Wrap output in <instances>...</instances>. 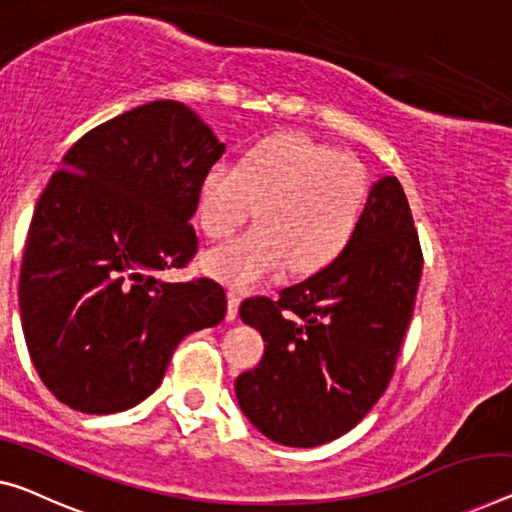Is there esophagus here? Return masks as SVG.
<instances>
[{
  "mask_svg": "<svg viewBox=\"0 0 512 512\" xmlns=\"http://www.w3.org/2000/svg\"><path fill=\"white\" fill-rule=\"evenodd\" d=\"M239 305H241V294L239 292H227V319L234 322L239 317Z\"/></svg>",
  "mask_w": 512,
  "mask_h": 512,
  "instance_id": "1",
  "label": "esophagus"
}]
</instances>
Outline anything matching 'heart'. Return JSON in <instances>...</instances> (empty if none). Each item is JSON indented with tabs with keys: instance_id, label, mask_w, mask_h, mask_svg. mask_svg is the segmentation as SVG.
<instances>
[{
	"instance_id": "heart-1",
	"label": "heart",
	"mask_w": 512,
	"mask_h": 512,
	"mask_svg": "<svg viewBox=\"0 0 512 512\" xmlns=\"http://www.w3.org/2000/svg\"><path fill=\"white\" fill-rule=\"evenodd\" d=\"M368 172L356 158L301 133L255 144L236 167L218 160L197 190L209 239H227L257 207V227L202 255V269L232 287H253L289 264L315 273L335 262L361 223Z\"/></svg>"
}]
</instances>
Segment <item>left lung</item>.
<instances>
[{
    "label": "left lung",
    "mask_w": 512,
    "mask_h": 512,
    "mask_svg": "<svg viewBox=\"0 0 512 512\" xmlns=\"http://www.w3.org/2000/svg\"><path fill=\"white\" fill-rule=\"evenodd\" d=\"M421 271L407 195L398 179L381 177L345 253L278 299L241 303V319L266 342L257 368L234 384L248 421L296 448L329 444L361 423L393 377Z\"/></svg>",
    "instance_id": "1"
}]
</instances>
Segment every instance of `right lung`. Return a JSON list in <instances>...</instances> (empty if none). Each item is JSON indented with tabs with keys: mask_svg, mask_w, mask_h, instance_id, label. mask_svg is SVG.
<instances>
[{
	"mask_svg": "<svg viewBox=\"0 0 512 512\" xmlns=\"http://www.w3.org/2000/svg\"><path fill=\"white\" fill-rule=\"evenodd\" d=\"M225 154L177 101L91 128L38 197L20 266V319L32 363L59 402L114 414L149 398L186 335L216 326L225 289L163 282L197 253L188 223L207 167Z\"/></svg>",
	"mask_w": 512,
	"mask_h": 512,
	"instance_id": "1",
	"label": "right lung"
}]
</instances>
